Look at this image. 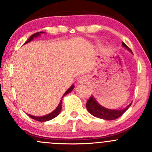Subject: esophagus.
<instances>
[{"instance_id":"esophagus-1","label":"esophagus","mask_w":152,"mask_h":152,"mask_svg":"<svg viewBox=\"0 0 152 152\" xmlns=\"http://www.w3.org/2000/svg\"><path fill=\"white\" fill-rule=\"evenodd\" d=\"M87 82V78L84 76H81L78 78V82L79 84H85Z\"/></svg>"}]
</instances>
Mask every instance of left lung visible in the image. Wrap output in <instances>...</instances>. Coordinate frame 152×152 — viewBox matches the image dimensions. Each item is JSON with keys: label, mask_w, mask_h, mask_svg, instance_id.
<instances>
[{"label": "left lung", "mask_w": 152, "mask_h": 152, "mask_svg": "<svg viewBox=\"0 0 152 152\" xmlns=\"http://www.w3.org/2000/svg\"><path fill=\"white\" fill-rule=\"evenodd\" d=\"M122 45L132 53L131 49L127 46L124 42H122ZM131 104H130L129 105L127 106L125 109H123V110H110V109L105 108V107L99 104L97 101L94 99V97L91 96L89 100L87 101V104H86V107H87L89 113L93 115V116H95V117L104 119V120L112 121L117 119L118 118L121 116L126 111L127 109L131 106Z\"/></svg>", "instance_id": "left-lung-1"}]
</instances>
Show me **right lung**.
<instances>
[{"instance_id": "add662e5", "label": "right lung", "mask_w": 152, "mask_h": 152, "mask_svg": "<svg viewBox=\"0 0 152 152\" xmlns=\"http://www.w3.org/2000/svg\"><path fill=\"white\" fill-rule=\"evenodd\" d=\"M42 33H44V32H42V31L37 32V33H35V34H32L31 36L30 37H29V39H28V40H27L26 42H25V43H27V42H31V41L32 39H34V38H35V37H37L39 36V35H40V34H42ZM25 43H24V44H25ZM73 87H74V85H73L71 86V87H70V88L68 89V90H67L66 92H65V93H64V95H63V96H62V98H63L64 96H65V95H67V93H70V92H71L72 90H73ZM62 101L61 100L60 101V103H59V104H58L57 107H56V108L55 109V110H53V111L52 112V113H49V114L46 115L39 116V117H37V116H34V115H28H28L30 118H31L32 119H34V120L37 121H40V122L48 121H50V120H51V119H53V118H56V116H57L58 115H59V113H60L61 110H62Z\"/></svg>"}]
</instances>
